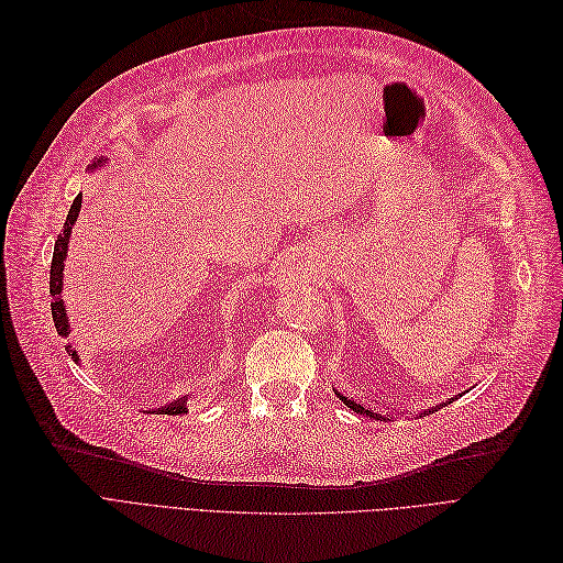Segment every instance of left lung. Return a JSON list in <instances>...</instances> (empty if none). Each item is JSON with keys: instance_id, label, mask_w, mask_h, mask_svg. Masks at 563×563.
Instances as JSON below:
<instances>
[{"instance_id": "left-lung-1", "label": "left lung", "mask_w": 563, "mask_h": 563, "mask_svg": "<svg viewBox=\"0 0 563 563\" xmlns=\"http://www.w3.org/2000/svg\"><path fill=\"white\" fill-rule=\"evenodd\" d=\"M333 391H335V395H338V399H340V401H343L347 408H352L354 413L366 416V418H373V420H395V418H387L383 411H378V406H366V404H362V401H356V399H352V397L343 395V391L335 389V387H333ZM453 399H457V397H453ZM453 399H449V401H441V404H437V406H430V408H422V411H420L418 416H420V418H422V416H430V413H434V411H437V408H441V406L451 404Z\"/></svg>"}]
</instances>
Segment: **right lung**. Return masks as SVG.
<instances>
[{
  "label": "right lung",
  "mask_w": 563,
  "mask_h": 563,
  "mask_svg": "<svg viewBox=\"0 0 563 563\" xmlns=\"http://www.w3.org/2000/svg\"><path fill=\"white\" fill-rule=\"evenodd\" d=\"M108 164V157H96L89 164V172H98V168H103ZM79 209H81V192L75 197L70 211H67V218L63 223V230L56 240L54 246V261H51V277H48V288H51V296H54V302H51V314H54V323H56V331L58 335L67 338L70 335V319H67V305L63 300V269H65V258H67V244H70V236H73V228L79 218ZM67 354L73 356V362L79 364V354L73 347V343L65 345ZM150 413H162V416H178V413H187V397H178L174 401H166L159 408H152Z\"/></svg>",
  "instance_id": "right-lung-1"
}]
</instances>
